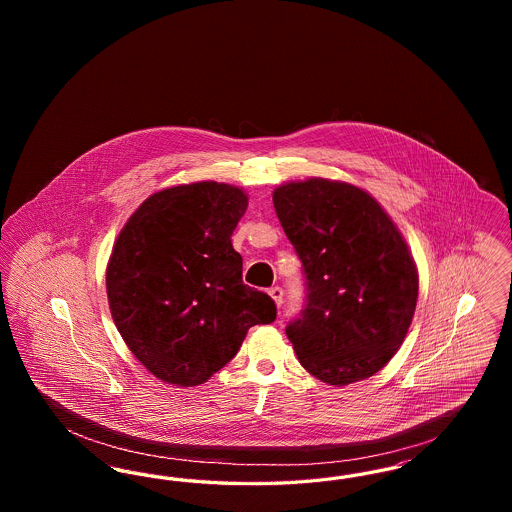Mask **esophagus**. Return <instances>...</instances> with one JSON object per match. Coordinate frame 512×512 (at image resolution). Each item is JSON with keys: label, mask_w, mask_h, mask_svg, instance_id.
<instances>
[{"label": "esophagus", "mask_w": 512, "mask_h": 512, "mask_svg": "<svg viewBox=\"0 0 512 512\" xmlns=\"http://www.w3.org/2000/svg\"><path fill=\"white\" fill-rule=\"evenodd\" d=\"M268 295L274 299V303H276L278 307L284 303V290H282V288L274 286V288H270V290H268Z\"/></svg>", "instance_id": "esophagus-1"}]
</instances>
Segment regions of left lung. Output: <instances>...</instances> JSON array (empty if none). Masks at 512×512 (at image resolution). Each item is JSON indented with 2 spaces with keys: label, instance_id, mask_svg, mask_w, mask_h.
<instances>
[{
  "label": "left lung",
  "instance_id": "1",
  "mask_svg": "<svg viewBox=\"0 0 512 512\" xmlns=\"http://www.w3.org/2000/svg\"><path fill=\"white\" fill-rule=\"evenodd\" d=\"M305 274V307L286 326L299 363L347 386L376 374L405 340L418 272L401 232L365 190L324 178L272 194Z\"/></svg>",
  "mask_w": 512,
  "mask_h": 512
}]
</instances>
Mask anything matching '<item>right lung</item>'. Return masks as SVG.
<instances>
[{"mask_svg": "<svg viewBox=\"0 0 512 512\" xmlns=\"http://www.w3.org/2000/svg\"><path fill=\"white\" fill-rule=\"evenodd\" d=\"M244 190L195 182L147 197L128 219L107 265L109 309L134 357L163 382L192 388L234 359L276 305L245 286L232 234Z\"/></svg>", "mask_w": 512, "mask_h": 512, "instance_id": "obj_1", "label": "right lung"}]
</instances>
